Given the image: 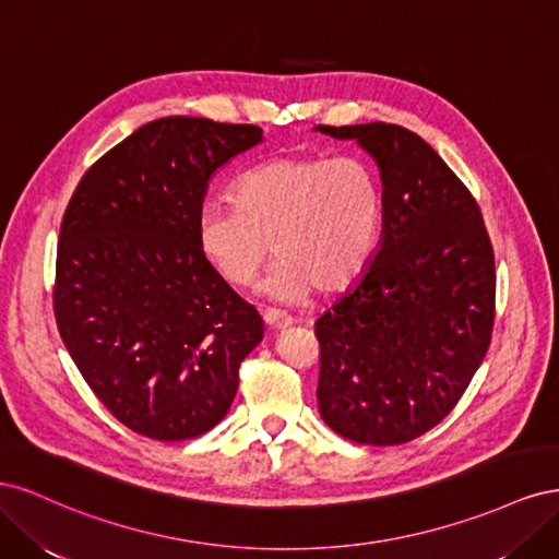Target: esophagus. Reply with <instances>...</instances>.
<instances>
[{"instance_id":"esophagus-1","label":"esophagus","mask_w":559,"mask_h":559,"mask_svg":"<svg viewBox=\"0 0 559 559\" xmlns=\"http://www.w3.org/2000/svg\"><path fill=\"white\" fill-rule=\"evenodd\" d=\"M263 321L273 331H284V329L292 326V317L282 314L280 310H263Z\"/></svg>"}]
</instances>
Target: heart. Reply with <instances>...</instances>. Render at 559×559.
<instances>
[{"mask_svg": "<svg viewBox=\"0 0 559 559\" xmlns=\"http://www.w3.org/2000/svg\"><path fill=\"white\" fill-rule=\"evenodd\" d=\"M233 202L202 207L195 238L222 280L249 289L270 253L267 292L300 300L341 294L357 282L378 245L382 195L361 158L275 156L247 170Z\"/></svg>", "mask_w": 559, "mask_h": 559, "instance_id": "obj_1", "label": "heart"}]
</instances>
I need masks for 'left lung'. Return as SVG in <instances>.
I'll return each mask as SVG.
<instances>
[{
  "label": "left lung",
  "instance_id": "left-lung-1",
  "mask_svg": "<svg viewBox=\"0 0 559 559\" xmlns=\"http://www.w3.org/2000/svg\"><path fill=\"white\" fill-rule=\"evenodd\" d=\"M357 140L382 181V238L361 280L317 319L319 413L354 443L401 445L466 392L495 326V251L476 198L394 123L317 126Z\"/></svg>",
  "mask_w": 559,
  "mask_h": 559
}]
</instances>
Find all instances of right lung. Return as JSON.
Here are the masks:
<instances>
[{"label": "right lung", "mask_w": 559, "mask_h": 559, "mask_svg": "<svg viewBox=\"0 0 559 559\" xmlns=\"http://www.w3.org/2000/svg\"><path fill=\"white\" fill-rule=\"evenodd\" d=\"M261 142L259 126L158 118L107 151L67 205L58 331L93 394L134 433L186 441L210 431L263 341L261 314L195 238L212 175Z\"/></svg>", "instance_id": "obj_1"}]
</instances>
